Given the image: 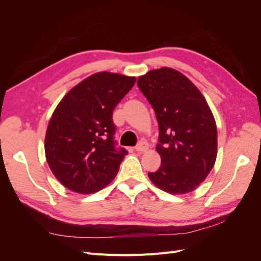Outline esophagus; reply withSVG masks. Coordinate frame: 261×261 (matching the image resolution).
<instances>
[{
	"mask_svg": "<svg viewBox=\"0 0 261 261\" xmlns=\"http://www.w3.org/2000/svg\"><path fill=\"white\" fill-rule=\"evenodd\" d=\"M147 149H148V144L146 141H139L138 145L135 147V150L138 152H145Z\"/></svg>",
	"mask_w": 261,
	"mask_h": 261,
	"instance_id": "34e87169",
	"label": "esophagus"
}]
</instances>
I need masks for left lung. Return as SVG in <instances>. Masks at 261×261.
Instances as JSON below:
<instances>
[{"label": "left lung", "mask_w": 261, "mask_h": 261, "mask_svg": "<svg viewBox=\"0 0 261 261\" xmlns=\"http://www.w3.org/2000/svg\"><path fill=\"white\" fill-rule=\"evenodd\" d=\"M159 124L161 156L150 180L172 195L191 193L206 179L218 153L215 117L199 89L170 67L152 69L137 81Z\"/></svg>", "instance_id": "obj_1"}]
</instances>
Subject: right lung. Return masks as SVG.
I'll return each mask as SVG.
<instances>
[{
	"mask_svg": "<svg viewBox=\"0 0 261 261\" xmlns=\"http://www.w3.org/2000/svg\"><path fill=\"white\" fill-rule=\"evenodd\" d=\"M135 82L122 74L96 73L55 108L45 133V158L54 176L70 191L93 194L116 176L127 150L115 148L112 114Z\"/></svg>",
	"mask_w": 261,
	"mask_h": 261,
	"instance_id": "obj_1",
	"label": "right lung"
}]
</instances>
